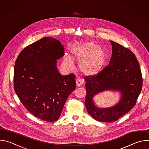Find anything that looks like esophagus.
Instances as JSON below:
<instances>
[{
    "instance_id": "1",
    "label": "esophagus",
    "mask_w": 149,
    "mask_h": 149,
    "mask_svg": "<svg viewBox=\"0 0 149 149\" xmlns=\"http://www.w3.org/2000/svg\"><path fill=\"white\" fill-rule=\"evenodd\" d=\"M82 85V82L80 80H77L76 81V86L77 87H79L80 86H81Z\"/></svg>"
}]
</instances>
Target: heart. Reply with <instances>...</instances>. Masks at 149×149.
Here are the masks:
<instances>
[{
    "label": "heart",
    "mask_w": 149,
    "mask_h": 149,
    "mask_svg": "<svg viewBox=\"0 0 149 149\" xmlns=\"http://www.w3.org/2000/svg\"><path fill=\"white\" fill-rule=\"evenodd\" d=\"M71 56L66 55L63 65L67 68L73 67V62H78V69L87 77L98 75L107 65L109 59L107 52L101 47L90 40L76 42L70 48Z\"/></svg>",
    "instance_id": "1"
}]
</instances>
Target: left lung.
I'll list each match as a JSON object with an SVG mask.
<instances>
[{
  "mask_svg": "<svg viewBox=\"0 0 149 149\" xmlns=\"http://www.w3.org/2000/svg\"><path fill=\"white\" fill-rule=\"evenodd\" d=\"M112 55L109 64L98 75L87 78L86 107L89 114L101 122H113L130 111L141 91L143 80L139 63L129 49L110 40ZM106 91L120 93L119 102L108 108H98L93 97Z\"/></svg>",
  "mask_w": 149,
  "mask_h": 149,
  "instance_id": "left-lung-1",
  "label": "left lung"
}]
</instances>
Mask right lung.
<instances>
[{
    "label": "right lung",
    "instance_id": "add662e5",
    "mask_svg": "<svg viewBox=\"0 0 149 149\" xmlns=\"http://www.w3.org/2000/svg\"><path fill=\"white\" fill-rule=\"evenodd\" d=\"M61 42L44 37L28 45L18 55L14 67V89L21 102L35 117L57 120L76 88L75 75H62L57 60L63 57Z\"/></svg>",
    "mask_w": 149,
    "mask_h": 149
}]
</instances>
